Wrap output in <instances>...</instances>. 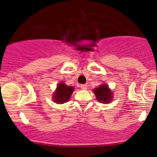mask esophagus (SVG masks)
Segmentation results:
<instances>
[{"instance_id":"esophagus-1","label":"esophagus","mask_w":157,"mask_h":157,"mask_svg":"<svg viewBox=\"0 0 157 157\" xmlns=\"http://www.w3.org/2000/svg\"><path fill=\"white\" fill-rule=\"evenodd\" d=\"M87 85L86 84H82V85H80V88H81V89H82V90H86L87 89Z\"/></svg>"}]
</instances>
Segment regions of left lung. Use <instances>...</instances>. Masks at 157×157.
Returning a JSON list of instances; mask_svg holds the SVG:
<instances>
[{"mask_svg":"<svg viewBox=\"0 0 157 157\" xmlns=\"http://www.w3.org/2000/svg\"><path fill=\"white\" fill-rule=\"evenodd\" d=\"M97 100L102 103H109L112 100V93L109 89V86L105 84L100 85L98 88L94 90Z\"/></svg>","mask_w":157,"mask_h":157,"instance_id":"left-lung-1","label":"left lung"}]
</instances>
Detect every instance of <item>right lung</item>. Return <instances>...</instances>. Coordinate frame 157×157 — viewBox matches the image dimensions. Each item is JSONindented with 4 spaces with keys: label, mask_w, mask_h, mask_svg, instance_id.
Listing matches in <instances>:
<instances>
[{
    "label": "right lung",
    "mask_w": 157,
    "mask_h": 157,
    "mask_svg": "<svg viewBox=\"0 0 157 157\" xmlns=\"http://www.w3.org/2000/svg\"><path fill=\"white\" fill-rule=\"evenodd\" d=\"M74 91V88L71 86H68L63 82H60L57 86L55 93L53 95V100L55 102L63 104L69 100L71 94Z\"/></svg>",
    "instance_id": "add662e5"
}]
</instances>
